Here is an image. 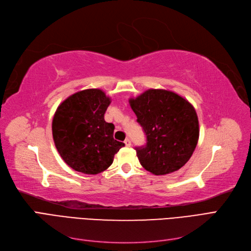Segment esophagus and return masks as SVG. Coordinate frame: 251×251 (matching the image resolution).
<instances>
[{"label": "esophagus", "mask_w": 251, "mask_h": 251, "mask_svg": "<svg viewBox=\"0 0 251 251\" xmlns=\"http://www.w3.org/2000/svg\"><path fill=\"white\" fill-rule=\"evenodd\" d=\"M125 143H126V147H127V148H130V147H131V144H132V143H131V140L128 139V138L125 140Z\"/></svg>", "instance_id": "esophagus-1"}]
</instances>
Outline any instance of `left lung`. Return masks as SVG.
<instances>
[{"instance_id":"obj_1","label":"left lung","mask_w":251,"mask_h":251,"mask_svg":"<svg viewBox=\"0 0 251 251\" xmlns=\"http://www.w3.org/2000/svg\"><path fill=\"white\" fill-rule=\"evenodd\" d=\"M128 102L147 136L146 146L135 148L140 164L157 176L181 169L199 139V121L193 104L163 89L147 90Z\"/></svg>"}]
</instances>
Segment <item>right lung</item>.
I'll use <instances>...</instances> for the list:
<instances>
[{"label":"right lung","mask_w":251,"mask_h":251,"mask_svg":"<svg viewBox=\"0 0 251 251\" xmlns=\"http://www.w3.org/2000/svg\"><path fill=\"white\" fill-rule=\"evenodd\" d=\"M111 98L100 89L74 93L58 105L52 120V135L63 160L74 171L96 175L113 163L114 155L125 147L113 138V124L104 113Z\"/></svg>","instance_id":"right-lung-1"}]
</instances>
